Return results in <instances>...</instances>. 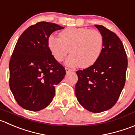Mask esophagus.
<instances>
[{
	"mask_svg": "<svg viewBox=\"0 0 135 135\" xmlns=\"http://www.w3.org/2000/svg\"><path fill=\"white\" fill-rule=\"evenodd\" d=\"M66 72H71V71H74V70H73V69H70V68H66Z\"/></svg>",
	"mask_w": 135,
	"mask_h": 135,
	"instance_id": "1",
	"label": "esophagus"
}]
</instances>
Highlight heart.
I'll return each mask as SVG.
<instances>
[{
    "instance_id": "heart-1",
    "label": "heart",
    "mask_w": 135,
    "mask_h": 135,
    "mask_svg": "<svg viewBox=\"0 0 135 135\" xmlns=\"http://www.w3.org/2000/svg\"><path fill=\"white\" fill-rule=\"evenodd\" d=\"M59 36L50 35L48 41L52 54L58 62L66 58L69 50V66L88 68L98 60L102 53L104 38L97 29L68 27L60 32Z\"/></svg>"
}]
</instances>
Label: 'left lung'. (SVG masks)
<instances>
[{"label": "left lung", "mask_w": 135, "mask_h": 135, "mask_svg": "<svg viewBox=\"0 0 135 135\" xmlns=\"http://www.w3.org/2000/svg\"><path fill=\"white\" fill-rule=\"evenodd\" d=\"M102 33L104 46L98 60L76 72L75 95L80 104L93 113L112 108L125 86L127 58L118 36L103 25H95Z\"/></svg>", "instance_id": "obj_1"}]
</instances>
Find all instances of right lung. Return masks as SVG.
<instances>
[{
	"label": "right lung",
	"mask_w": 135,
	"mask_h": 135,
	"mask_svg": "<svg viewBox=\"0 0 135 135\" xmlns=\"http://www.w3.org/2000/svg\"><path fill=\"white\" fill-rule=\"evenodd\" d=\"M64 27L41 22L29 27L16 42L9 64L10 90L18 104L25 110L39 111L47 107L55 95V86L66 69L54 58L49 38Z\"/></svg>",
	"instance_id": "1"
}]
</instances>
